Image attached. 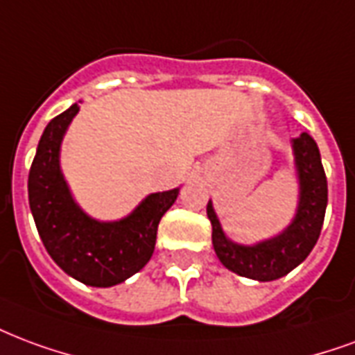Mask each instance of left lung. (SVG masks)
<instances>
[{
    "instance_id": "obj_1",
    "label": "left lung",
    "mask_w": 355,
    "mask_h": 355,
    "mask_svg": "<svg viewBox=\"0 0 355 355\" xmlns=\"http://www.w3.org/2000/svg\"><path fill=\"white\" fill-rule=\"evenodd\" d=\"M293 165L299 182V201L295 216L278 235L256 244L231 241L212 207L207 203V216L212 224V246L225 269L239 277L259 282H271L286 277L314 248L324 225L327 207V178L316 141L309 133L291 139Z\"/></svg>"
}]
</instances>
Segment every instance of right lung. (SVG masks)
Here are the masks:
<instances>
[{"mask_svg": "<svg viewBox=\"0 0 355 355\" xmlns=\"http://www.w3.org/2000/svg\"><path fill=\"white\" fill-rule=\"evenodd\" d=\"M78 109L77 103L71 105L44 128L28 178L30 209L44 248L62 271L86 286L111 288L148 263L157 224L180 188L146 196L120 220L101 222L86 214L60 165L62 141Z\"/></svg>", "mask_w": 355, "mask_h": 355, "instance_id": "1", "label": "right lung"}]
</instances>
